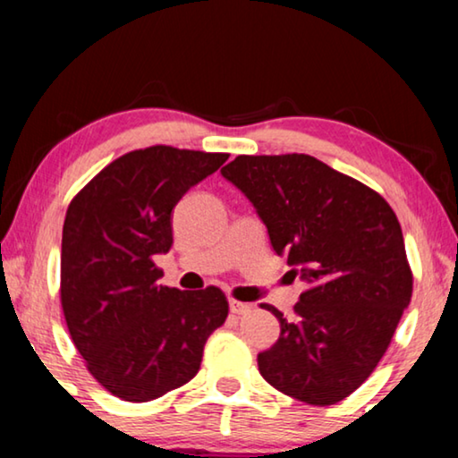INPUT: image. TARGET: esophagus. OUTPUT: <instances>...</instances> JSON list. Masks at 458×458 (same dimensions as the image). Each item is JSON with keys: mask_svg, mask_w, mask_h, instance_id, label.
<instances>
[{"mask_svg": "<svg viewBox=\"0 0 458 458\" xmlns=\"http://www.w3.org/2000/svg\"><path fill=\"white\" fill-rule=\"evenodd\" d=\"M250 309H252V306L243 304V302H240V300H229L231 315H246V312H250Z\"/></svg>", "mask_w": 458, "mask_h": 458, "instance_id": "1", "label": "esophagus"}]
</instances>
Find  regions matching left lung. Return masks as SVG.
Segmentation results:
<instances>
[{
  "mask_svg": "<svg viewBox=\"0 0 458 458\" xmlns=\"http://www.w3.org/2000/svg\"><path fill=\"white\" fill-rule=\"evenodd\" d=\"M223 177L246 193L271 246L309 287L279 340L259 354L275 390L306 404L350 396L375 371L412 296L396 212L348 174L309 154L237 156Z\"/></svg>",
  "mask_w": 458,
  "mask_h": 458,
  "instance_id": "1",
  "label": "left lung"
}]
</instances>
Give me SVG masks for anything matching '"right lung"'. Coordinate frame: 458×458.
<instances>
[{"instance_id":"add662e5","label":"right lung","mask_w":458,"mask_h":458,"mask_svg":"<svg viewBox=\"0 0 458 458\" xmlns=\"http://www.w3.org/2000/svg\"><path fill=\"white\" fill-rule=\"evenodd\" d=\"M229 158L173 146L123 154L68 204L60 302L87 371L127 403H149L196 377L229 315L215 285H160L154 256L173 246V208Z\"/></svg>"}]
</instances>
